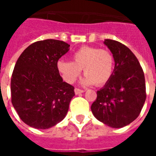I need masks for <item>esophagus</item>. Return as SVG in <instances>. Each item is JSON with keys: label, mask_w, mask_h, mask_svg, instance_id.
I'll list each match as a JSON object with an SVG mask.
<instances>
[{"label": "esophagus", "mask_w": 156, "mask_h": 156, "mask_svg": "<svg viewBox=\"0 0 156 156\" xmlns=\"http://www.w3.org/2000/svg\"><path fill=\"white\" fill-rule=\"evenodd\" d=\"M84 92V90H80V89H78V88H75L74 89V93H75V95H79V94H82V93Z\"/></svg>", "instance_id": "1"}]
</instances>
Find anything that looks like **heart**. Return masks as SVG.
Segmentation results:
<instances>
[{"instance_id": "obj_1", "label": "heart", "mask_w": 156, "mask_h": 156, "mask_svg": "<svg viewBox=\"0 0 156 156\" xmlns=\"http://www.w3.org/2000/svg\"><path fill=\"white\" fill-rule=\"evenodd\" d=\"M72 57L73 61L60 60L56 64L57 70L66 83H74L80 75L82 69L86 74L81 79L82 85L94 83L100 87L108 83L112 77L114 58L108 50L84 46L76 50Z\"/></svg>"}]
</instances>
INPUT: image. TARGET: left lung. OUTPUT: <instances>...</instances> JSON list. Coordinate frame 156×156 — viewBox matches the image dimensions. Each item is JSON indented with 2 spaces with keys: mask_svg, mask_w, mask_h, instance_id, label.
<instances>
[{
  "mask_svg": "<svg viewBox=\"0 0 156 156\" xmlns=\"http://www.w3.org/2000/svg\"><path fill=\"white\" fill-rule=\"evenodd\" d=\"M114 58L112 74L90 109L98 121L112 128H122L140 114L146 100L145 77L138 59L121 43L105 40Z\"/></svg>",
  "mask_w": 156,
  "mask_h": 156,
  "instance_id": "1",
  "label": "left lung"
}]
</instances>
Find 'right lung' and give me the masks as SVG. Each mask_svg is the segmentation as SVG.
Returning <instances> with one entry per match:
<instances>
[{
	"mask_svg": "<svg viewBox=\"0 0 156 156\" xmlns=\"http://www.w3.org/2000/svg\"><path fill=\"white\" fill-rule=\"evenodd\" d=\"M69 46L61 40L38 41L28 46L16 62L11 78V100L27 126L46 129L66 117L74 88L63 82L56 64Z\"/></svg>",
	"mask_w": 156,
	"mask_h": 156,
	"instance_id": "1",
	"label": "right lung"
}]
</instances>
